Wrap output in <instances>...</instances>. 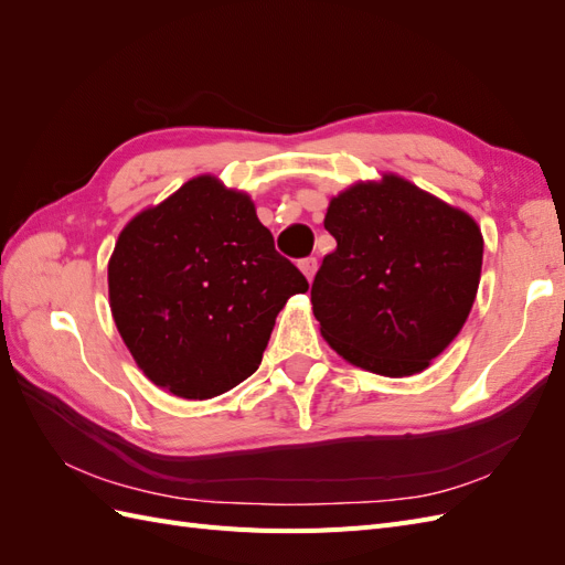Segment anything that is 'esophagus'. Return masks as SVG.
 I'll use <instances>...</instances> for the list:
<instances>
[{
  "label": "esophagus",
  "mask_w": 565,
  "mask_h": 565,
  "mask_svg": "<svg viewBox=\"0 0 565 565\" xmlns=\"http://www.w3.org/2000/svg\"><path fill=\"white\" fill-rule=\"evenodd\" d=\"M299 268L303 270V276H306V278L313 280L316 270H318V259H316V256H306V259H301V262H299Z\"/></svg>",
  "instance_id": "34e87169"
}]
</instances>
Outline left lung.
<instances>
[{"instance_id": "1", "label": "left lung", "mask_w": 565, "mask_h": 565, "mask_svg": "<svg viewBox=\"0 0 565 565\" xmlns=\"http://www.w3.org/2000/svg\"><path fill=\"white\" fill-rule=\"evenodd\" d=\"M324 228L337 249L311 285L322 337L349 363L386 377L429 367L476 299V221L391 174L337 195Z\"/></svg>"}]
</instances>
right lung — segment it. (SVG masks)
Wrapping results in <instances>:
<instances>
[{"mask_svg": "<svg viewBox=\"0 0 565 565\" xmlns=\"http://www.w3.org/2000/svg\"><path fill=\"white\" fill-rule=\"evenodd\" d=\"M108 287L117 330L148 380L202 401L259 367L276 316L309 280L247 195L198 177L119 233Z\"/></svg>", "mask_w": 565, "mask_h": 565, "instance_id": "add662e5", "label": "right lung"}]
</instances>
